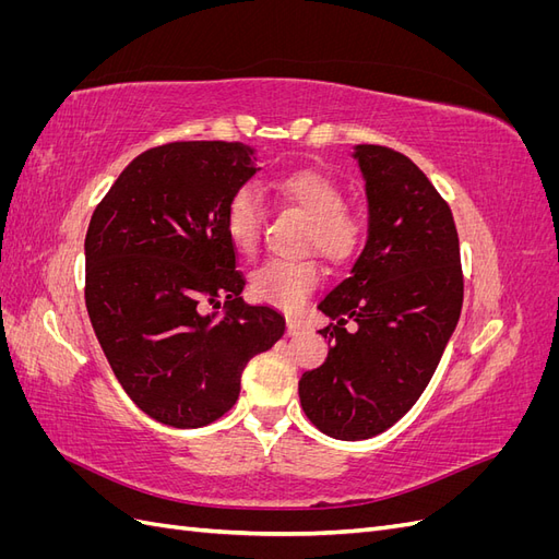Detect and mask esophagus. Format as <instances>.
I'll use <instances>...</instances> for the list:
<instances>
[{"label": "esophagus", "instance_id": "1", "mask_svg": "<svg viewBox=\"0 0 559 559\" xmlns=\"http://www.w3.org/2000/svg\"><path fill=\"white\" fill-rule=\"evenodd\" d=\"M302 331H306V329H302L300 321H296V319H286V333H289V335H300Z\"/></svg>", "mask_w": 559, "mask_h": 559}]
</instances>
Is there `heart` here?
Listing matches in <instances>:
<instances>
[{
    "label": "heart",
    "mask_w": 559,
    "mask_h": 559,
    "mask_svg": "<svg viewBox=\"0 0 559 559\" xmlns=\"http://www.w3.org/2000/svg\"><path fill=\"white\" fill-rule=\"evenodd\" d=\"M280 198L310 218L308 247L326 261L341 265L361 251L366 226L357 214L345 210V193L331 177L317 170H298L277 181ZM263 226V198L253 183L233 191L226 205V230L230 242L245 253L259 247ZM314 261L273 259L257 267L249 277V289L263 302L280 310H298L319 284Z\"/></svg>",
    "instance_id": "b5f03b06"
}]
</instances>
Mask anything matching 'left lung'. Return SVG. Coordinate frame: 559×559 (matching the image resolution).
I'll return each mask as SVG.
<instances>
[{
  "instance_id": "obj_1",
  "label": "left lung",
  "mask_w": 559,
  "mask_h": 559,
  "mask_svg": "<svg viewBox=\"0 0 559 559\" xmlns=\"http://www.w3.org/2000/svg\"><path fill=\"white\" fill-rule=\"evenodd\" d=\"M368 195V242L352 275L319 302L326 361L302 373L300 405L341 441L378 436L425 392L460 321L464 275L450 205L399 151H354ZM358 321L349 334L346 319Z\"/></svg>"
}]
</instances>
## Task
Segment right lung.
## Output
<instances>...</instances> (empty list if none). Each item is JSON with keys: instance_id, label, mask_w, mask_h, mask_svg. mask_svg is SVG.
<instances>
[{"instance_id": "obj_1", "label": "right lung", "mask_w": 559, "mask_h": 559, "mask_svg": "<svg viewBox=\"0 0 559 559\" xmlns=\"http://www.w3.org/2000/svg\"><path fill=\"white\" fill-rule=\"evenodd\" d=\"M253 173L257 148L242 142L160 144L93 212L91 324L126 394L160 425H212L238 401L247 361L284 335L280 312L242 302L226 230L228 198ZM222 299V318L206 312Z\"/></svg>"}]
</instances>
